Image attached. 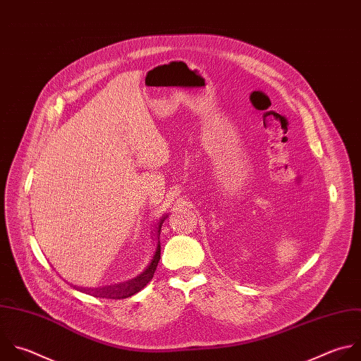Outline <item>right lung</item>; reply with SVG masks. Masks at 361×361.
<instances>
[{
  "label": "right lung",
  "instance_id": "1",
  "mask_svg": "<svg viewBox=\"0 0 361 361\" xmlns=\"http://www.w3.org/2000/svg\"><path fill=\"white\" fill-rule=\"evenodd\" d=\"M167 216L169 215L164 214L156 222V231H154V236L157 239L156 252L153 255V259L147 265V268L140 275H137L136 278L129 279L126 282H122V283H113V285H106V286H100V288H82V286H73V288L86 293V295H92L94 298H109V299H126V298H130V296L136 295L137 292H140L153 279V275L157 269V265H159V261H160L159 236H160V231H161V224L164 222V219Z\"/></svg>",
  "mask_w": 361,
  "mask_h": 361
}]
</instances>
